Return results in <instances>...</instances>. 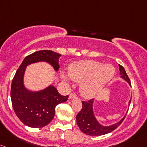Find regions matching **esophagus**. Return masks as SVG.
<instances>
[{"instance_id":"34e87169","label":"esophagus","mask_w":147,"mask_h":147,"mask_svg":"<svg viewBox=\"0 0 147 147\" xmlns=\"http://www.w3.org/2000/svg\"><path fill=\"white\" fill-rule=\"evenodd\" d=\"M76 97H77V95L75 94V93H71L70 96H69V98H70V99H72V98H76Z\"/></svg>"}]
</instances>
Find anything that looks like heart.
Here are the masks:
<instances>
[{
	"instance_id": "b5f03b06",
	"label": "heart",
	"mask_w": 147,
	"mask_h": 147,
	"mask_svg": "<svg viewBox=\"0 0 147 147\" xmlns=\"http://www.w3.org/2000/svg\"><path fill=\"white\" fill-rule=\"evenodd\" d=\"M115 70L112 65H104L95 61H84L72 65L68 71L72 80L82 82L81 93L85 97H93L100 91L103 86L114 77ZM63 80L68 81V77L61 75Z\"/></svg>"
}]
</instances>
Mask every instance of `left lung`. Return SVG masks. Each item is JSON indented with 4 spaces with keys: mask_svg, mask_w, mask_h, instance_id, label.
Wrapping results in <instances>:
<instances>
[{
    "mask_svg": "<svg viewBox=\"0 0 147 147\" xmlns=\"http://www.w3.org/2000/svg\"><path fill=\"white\" fill-rule=\"evenodd\" d=\"M120 75L130 84V80L125 72V69L122 65H119ZM93 99L88 101H82V107L80 112L77 114L76 119L77 123L82 132L90 136H99L107 134L117 128L121 124L125 119L123 117L118 123L110 125V126H103L100 125L95 118L93 112ZM131 101V100H130ZM129 102V104L130 103Z\"/></svg>",
    "mask_w": 147,
    "mask_h": 147,
    "instance_id": "1",
    "label": "left lung"
}]
</instances>
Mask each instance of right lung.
I'll return each instance as SVG.
<instances>
[{
  "mask_svg": "<svg viewBox=\"0 0 147 147\" xmlns=\"http://www.w3.org/2000/svg\"><path fill=\"white\" fill-rule=\"evenodd\" d=\"M61 56L51 50L35 51L24 59L12 80L10 92L12 107L21 121L29 127L46 126L54 119L56 105L65 102L68 96H61L53 86L38 92L28 91L23 83L26 67L33 63L46 61L57 71Z\"/></svg>",
  "mask_w": 147,
  "mask_h": 147,
  "instance_id": "obj_1",
  "label": "right lung"
}]
</instances>
